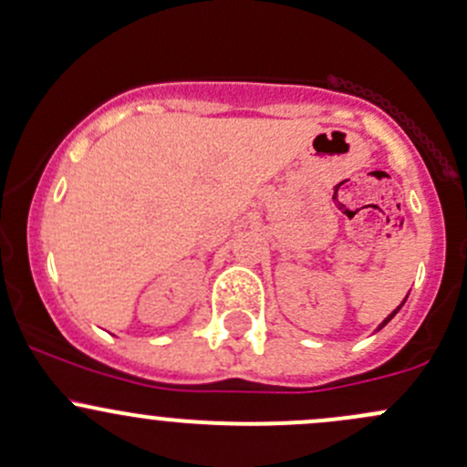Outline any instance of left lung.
<instances>
[{
  "instance_id": "obj_1",
  "label": "left lung",
  "mask_w": 467,
  "mask_h": 467,
  "mask_svg": "<svg viewBox=\"0 0 467 467\" xmlns=\"http://www.w3.org/2000/svg\"><path fill=\"white\" fill-rule=\"evenodd\" d=\"M407 296H410V293H407ZM407 296H405V299H402V302H400V306H396V308H394V311H391V313H389V316H387V317H385V320H382L380 324H378V327H376V331H380V328H382V327H385V324H389V322H391V317H394V316H396V313H399V311H400V308H402V304H405V302H407Z\"/></svg>"
}]
</instances>
